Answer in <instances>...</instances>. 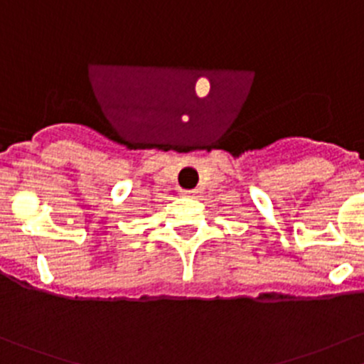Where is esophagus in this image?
Here are the masks:
<instances>
[{
  "mask_svg": "<svg viewBox=\"0 0 364 364\" xmlns=\"http://www.w3.org/2000/svg\"><path fill=\"white\" fill-rule=\"evenodd\" d=\"M181 196H185V197H196V190H183Z\"/></svg>",
  "mask_w": 364,
  "mask_h": 364,
  "instance_id": "34e87169",
  "label": "esophagus"
}]
</instances>
